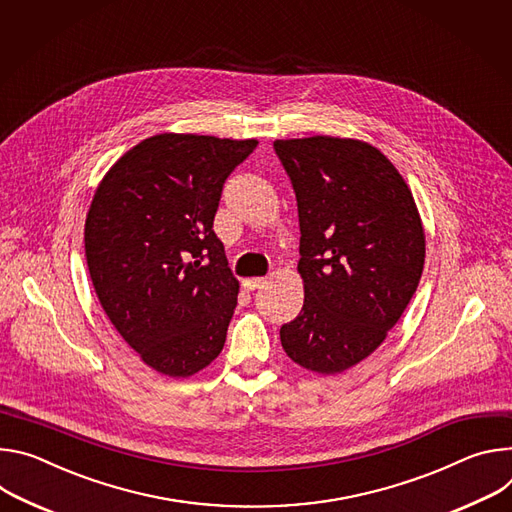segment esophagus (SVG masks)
Returning a JSON list of instances; mask_svg holds the SVG:
<instances>
[{"label":"esophagus","mask_w":512,"mask_h":512,"mask_svg":"<svg viewBox=\"0 0 512 512\" xmlns=\"http://www.w3.org/2000/svg\"><path fill=\"white\" fill-rule=\"evenodd\" d=\"M266 282V278L264 276H254V278H246L244 280V289L246 291H256V289H260L262 285Z\"/></svg>","instance_id":"obj_1"}]
</instances>
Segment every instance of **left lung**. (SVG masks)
<instances>
[{
    "instance_id": "8db88e82",
    "label": "left lung",
    "mask_w": 512,
    "mask_h": 512,
    "mask_svg": "<svg viewBox=\"0 0 512 512\" xmlns=\"http://www.w3.org/2000/svg\"><path fill=\"white\" fill-rule=\"evenodd\" d=\"M299 209L301 313L280 327L287 356L317 374L368 358L401 319L425 264L411 189L374 146L313 136L276 140Z\"/></svg>"
}]
</instances>
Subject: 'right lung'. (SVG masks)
<instances>
[{"instance_id": "obj_1", "label": "right lung", "mask_w": 512, "mask_h": 512, "mask_svg": "<svg viewBox=\"0 0 512 512\" xmlns=\"http://www.w3.org/2000/svg\"><path fill=\"white\" fill-rule=\"evenodd\" d=\"M256 146L158 134L128 150L95 191L85 256L97 299L164 376L187 378L223 350L240 287L213 219L225 179Z\"/></svg>"}]
</instances>
